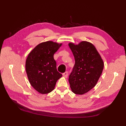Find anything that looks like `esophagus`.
I'll return each mask as SVG.
<instances>
[{"instance_id": "esophagus-1", "label": "esophagus", "mask_w": 126, "mask_h": 126, "mask_svg": "<svg viewBox=\"0 0 126 126\" xmlns=\"http://www.w3.org/2000/svg\"><path fill=\"white\" fill-rule=\"evenodd\" d=\"M63 76L64 77H65V78H67L68 76V72L66 71V72H65V73H64L63 74Z\"/></svg>"}]
</instances>
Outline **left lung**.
<instances>
[{"instance_id":"1","label":"left lung","mask_w":126,"mask_h":126,"mask_svg":"<svg viewBox=\"0 0 126 126\" xmlns=\"http://www.w3.org/2000/svg\"><path fill=\"white\" fill-rule=\"evenodd\" d=\"M75 63L69 82L74 94L83 95L94 87L102 73L104 63L92 43L82 41L75 45L69 43Z\"/></svg>"}]
</instances>
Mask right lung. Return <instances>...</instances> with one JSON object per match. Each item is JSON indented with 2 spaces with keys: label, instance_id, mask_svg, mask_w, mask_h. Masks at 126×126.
Here are the masks:
<instances>
[{
  "label": "right lung",
  "instance_id": "right-lung-1",
  "mask_svg": "<svg viewBox=\"0 0 126 126\" xmlns=\"http://www.w3.org/2000/svg\"><path fill=\"white\" fill-rule=\"evenodd\" d=\"M62 43L47 41L37 45L29 53L25 63L26 72L30 83L42 94L54 89L57 80L62 75L57 71L54 53Z\"/></svg>",
  "mask_w": 126,
  "mask_h": 126
}]
</instances>
